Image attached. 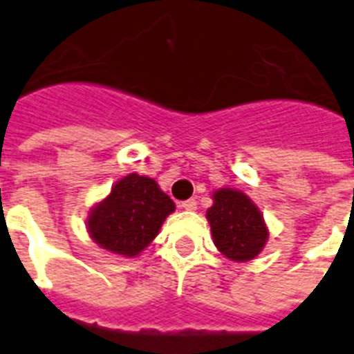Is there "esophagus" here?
Returning <instances> with one entry per match:
<instances>
[{
	"label": "esophagus",
	"instance_id": "1",
	"mask_svg": "<svg viewBox=\"0 0 354 354\" xmlns=\"http://www.w3.org/2000/svg\"><path fill=\"white\" fill-rule=\"evenodd\" d=\"M180 208H183V210H196V208H198V201H196V199H187V201H181Z\"/></svg>",
	"mask_w": 354,
	"mask_h": 354
}]
</instances>
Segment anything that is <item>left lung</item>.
I'll list each match as a JSON object with an SVG mask.
<instances>
[{
	"mask_svg": "<svg viewBox=\"0 0 354 354\" xmlns=\"http://www.w3.org/2000/svg\"><path fill=\"white\" fill-rule=\"evenodd\" d=\"M207 219L217 250L236 262L257 257L269 235L262 214L239 190H217L214 194V207L207 212Z\"/></svg>",
	"mask_w": 354,
	"mask_h": 354,
	"instance_id": "left-lung-1",
	"label": "left lung"
}]
</instances>
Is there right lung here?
<instances>
[{
    "label": "right lung",
    "instance_id": "1",
    "mask_svg": "<svg viewBox=\"0 0 354 354\" xmlns=\"http://www.w3.org/2000/svg\"><path fill=\"white\" fill-rule=\"evenodd\" d=\"M173 210L174 203L158 189L155 180L128 174L92 210L88 232L103 250L135 257L155 239Z\"/></svg>",
    "mask_w": 354,
    "mask_h": 354
}]
</instances>
